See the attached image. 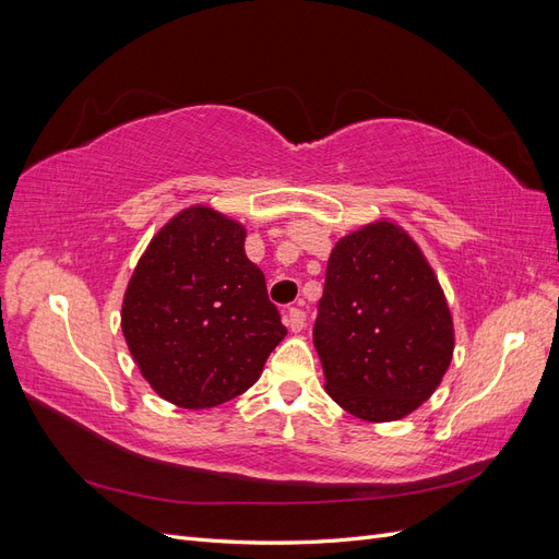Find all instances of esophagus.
Listing matches in <instances>:
<instances>
[{
	"label": "esophagus",
	"mask_w": 559,
	"mask_h": 559,
	"mask_svg": "<svg viewBox=\"0 0 559 559\" xmlns=\"http://www.w3.org/2000/svg\"><path fill=\"white\" fill-rule=\"evenodd\" d=\"M308 314H306V310H300V308H292L289 312H286V326H289L294 333H298V331H302L306 329V319Z\"/></svg>",
	"instance_id": "esophagus-1"
}]
</instances>
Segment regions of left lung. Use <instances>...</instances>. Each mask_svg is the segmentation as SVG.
<instances>
[{"label":"left lung","mask_w":559,"mask_h":559,"mask_svg":"<svg viewBox=\"0 0 559 559\" xmlns=\"http://www.w3.org/2000/svg\"><path fill=\"white\" fill-rule=\"evenodd\" d=\"M312 341L329 396L361 419H401L433 394L452 359V317L399 226L370 224L335 245Z\"/></svg>","instance_id":"1"}]
</instances>
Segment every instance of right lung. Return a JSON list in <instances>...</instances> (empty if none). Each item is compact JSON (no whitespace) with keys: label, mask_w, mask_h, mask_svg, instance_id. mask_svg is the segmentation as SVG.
Returning a JSON list of instances; mask_svg holds the SVG:
<instances>
[{"label":"right lung","mask_w":559,"mask_h":559,"mask_svg":"<svg viewBox=\"0 0 559 559\" xmlns=\"http://www.w3.org/2000/svg\"><path fill=\"white\" fill-rule=\"evenodd\" d=\"M121 326L146 382L181 408H212L259 380L286 329L245 228L210 207L177 214L134 267Z\"/></svg>","instance_id":"1"}]
</instances>
